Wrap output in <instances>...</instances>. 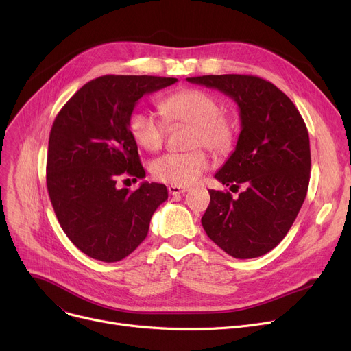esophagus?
I'll list each match as a JSON object with an SVG mask.
<instances>
[{
    "mask_svg": "<svg viewBox=\"0 0 351 351\" xmlns=\"http://www.w3.org/2000/svg\"><path fill=\"white\" fill-rule=\"evenodd\" d=\"M168 191H169V193H171V195L176 196V195H182V193H185V192H188L189 189H188V188H183V186L169 185V186H168Z\"/></svg>",
    "mask_w": 351,
    "mask_h": 351,
    "instance_id": "1",
    "label": "esophagus"
}]
</instances>
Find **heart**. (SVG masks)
Returning <instances> with one entry per match:
<instances>
[{"mask_svg": "<svg viewBox=\"0 0 351 351\" xmlns=\"http://www.w3.org/2000/svg\"><path fill=\"white\" fill-rule=\"evenodd\" d=\"M165 119L149 110H135L129 119V132L135 143L147 152H156L168 136L170 125H192L191 146H206L213 154H228L236 142V125L209 92L186 88L160 102ZM209 168V158L202 147L166 154L151 165L155 179L176 186H189Z\"/></svg>", "mask_w": 351, "mask_h": 351, "instance_id": "b5f03b06", "label": "heart"}]
</instances>
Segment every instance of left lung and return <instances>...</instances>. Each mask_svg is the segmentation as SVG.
<instances>
[{
  "instance_id": "left-lung-1",
  "label": "left lung",
  "mask_w": 351,
  "mask_h": 351,
  "mask_svg": "<svg viewBox=\"0 0 351 351\" xmlns=\"http://www.w3.org/2000/svg\"><path fill=\"white\" fill-rule=\"evenodd\" d=\"M216 88L239 106L242 131L236 149L215 178L230 192L209 191L202 226L220 249L236 259L266 254L287 234L307 195L310 141L306 123L290 98L254 75L186 78Z\"/></svg>"
}]
</instances>
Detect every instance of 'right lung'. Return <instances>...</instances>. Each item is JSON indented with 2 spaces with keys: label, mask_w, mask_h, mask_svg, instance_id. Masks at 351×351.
I'll list each match as a JSON object with an SVG mask.
<instances>
[{
  "label": "right lung",
  "mask_w": 351,
  "mask_h": 351,
  "mask_svg": "<svg viewBox=\"0 0 351 351\" xmlns=\"http://www.w3.org/2000/svg\"><path fill=\"white\" fill-rule=\"evenodd\" d=\"M176 78L104 75L86 82L55 118L48 142L47 188L58 222L82 253L112 263L131 254L168 199L160 183L119 189L118 179L145 178L129 132L136 102Z\"/></svg>",
  "instance_id": "obj_1"
}]
</instances>
